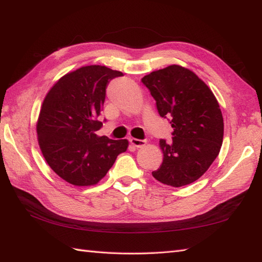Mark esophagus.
Returning <instances> with one entry per match:
<instances>
[{
	"mask_svg": "<svg viewBox=\"0 0 262 262\" xmlns=\"http://www.w3.org/2000/svg\"><path fill=\"white\" fill-rule=\"evenodd\" d=\"M130 142L133 144V146L137 148H141L143 147L144 144L147 143V140H141V139H136V138H131Z\"/></svg>",
	"mask_w": 262,
	"mask_h": 262,
	"instance_id": "esophagus-1",
	"label": "esophagus"
}]
</instances>
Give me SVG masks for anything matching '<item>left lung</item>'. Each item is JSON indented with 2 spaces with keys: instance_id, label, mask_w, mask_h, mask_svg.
I'll return each mask as SVG.
<instances>
[{
  "instance_id": "obj_1",
  "label": "left lung",
  "mask_w": 262,
  "mask_h": 262,
  "mask_svg": "<svg viewBox=\"0 0 262 262\" xmlns=\"http://www.w3.org/2000/svg\"><path fill=\"white\" fill-rule=\"evenodd\" d=\"M141 82L155 98L159 115L173 129L169 143L160 139L164 161L152 176L172 187L194 183L210 168L223 142L216 98L193 72L178 65L150 73Z\"/></svg>"
}]
</instances>
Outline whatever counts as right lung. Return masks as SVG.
<instances>
[{"label":"right lung","mask_w":262,"mask_h":262,"mask_svg":"<svg viewBox=\"0 0 262 262\" xmlns=\"http://www.w3.org/2000/svg\"><path fill=\"white\" fill-rule=\"evenodd\" d=\"M123 76L105 66L82 67L61 77L45 97L37 124L46 161L58 176L75 186L97 184L125 152L127 140L97 136L106 87Z\"/></svg>","instance_id":"obj_1"}]
</instances>
